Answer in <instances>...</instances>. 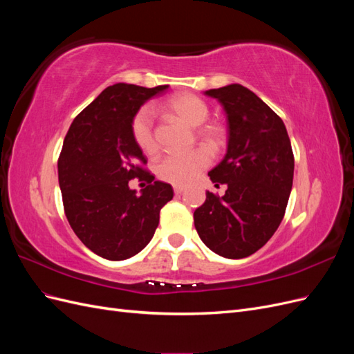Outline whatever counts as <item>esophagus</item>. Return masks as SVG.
Listing matches in <instances>:
<instances>
[{
    "instance_id": "1",
    "label": "esophagus",
    "mask_w": 354,
    "mask_h": 354,
    "mask_svg": "<svg viewBox=\"0 0 354 354\" xmlns=\"http://www.w3.org/2000/svg\"><path fill=\"white\" fill-rule=\"evenodd\" d=\"M185 192V187L183 186H174V194L176 195H181Z\"/></svg>"
}]
</instances>
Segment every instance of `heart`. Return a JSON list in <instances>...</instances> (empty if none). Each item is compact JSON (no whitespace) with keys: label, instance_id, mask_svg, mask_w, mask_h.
<instances>
[{"label":"heart","instance_id":"1","mask_svg":"<svg viewBox=\"0 0 354 354\" xmlns=\"http://www.w3.org/2000/svg\"><path fill=\"white\" fill-rule=\"evenodd\" d=\"M165 109L177 120L189 127H201L208 120L209 108L198 95L192 93H178L171 95L165 102ZM133 137L137 146L146 155H153L158 151V142L153 131V111L145 106L133 120ZM199 137L211 146H217L221 140V133L217 127H207L199 131ZM209 153L203 149H196L185 155H167L155 167L156 176L176 186H185L195 180L203 168L209 164Z\"/></svg>","mask_w":354,"mask_h":354}]
</instances>
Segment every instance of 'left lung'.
I'll return each instance as SVG.
<instances>
[{"label": "left lung", "instance_id": "8db88e82", "mask_svg": "<svg viewBox=\"0 0 354 354\" xmlns=\"http://www.w3.org/2000/svg\"><path fill=\"white\" fill-rule=\"evenodd\" d=\"M205 94L221 103L227 118V152L208 173L227 190L223 196L207 192L194 212L195 227L211 251L245 259L266 245L283 218L294 178L292 147L283 121L243 85Z\"/></svg>", "mask_w": 354, "mask_h": 354}]
</instances>
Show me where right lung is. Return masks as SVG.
<instances>
[{
	"mask_svg": "<svg viewBox=\"0 0 354 354\" xmlns=\"http://www.w3.org/2000/svg\"><path fill=\"white\" fill-rule=\"evenodd\" d=\"M168 85L146 88L118 82L103 90L69 127L59 158L63 207L80 241L106 260L121 261L151 242L159 212L174 192L142 167L146 158L133 137L138 109ZM133 178L149 185L141 195Z\"/></svg>",
	"mask_w": 354,
	"mask_h": 354,
	"instance_id": "1",
	"label": "right lung"
}]
</instances>
